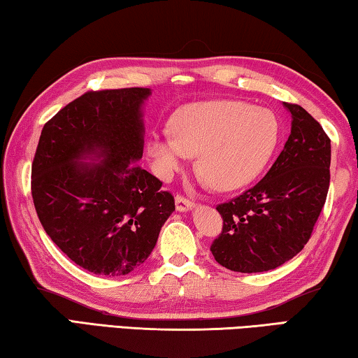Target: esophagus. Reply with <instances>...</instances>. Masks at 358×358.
Returning <instances> with one entry per match:
<instances>
[{
  "label": "esophagus",
  "instance_id": "1",
  "mask_svg": "<svg viewBox=\"0 0 358 358\" xmlns=\"http://www.w3.org/2000/svg\"><path fill=\"white\" fill-rule=\"evenodd\" d=\"M192 208H193V201L190 200V198L180 195V193L176 195V209H178V210H189Z\"/></svg>",
  "mask_w": 358,
  "mask_h": 358
}]
</instances>
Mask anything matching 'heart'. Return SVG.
Listing matches in <instances>:
<instances>
[{
    "label": "heart",
    "mask_w": 358,
    "mask_h": 358,
    "mask_svg": "<svg viewBox=\"0 0 358 358\" xmlns=\"http://www.w3.org/2000/svg\"><path fill=\"white\" fill-rule=\"evenodd\" d=\"M171 130L149 139L148 152L158 176L171 178L190 155L198 154V173L215 190L252 182L279 143L276 115L236 99L187 104L173 115Z\"/></svg>",
    "instance_id": "1"
}]
</instances>
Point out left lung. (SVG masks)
<instances>
[{
	"instance_id": "obj_1",
	"label": "left lung",
	"mask_w": 358,
	"mask_h": 358,
	"mask_svg": "<svg viewBox=\"0 0 358 358\" xmlns=\"http://www.w3.org/2000/svg\"><path fill=\"white\" fill-rule=\"evenodd\" d=\"M292 131L259 184L217 204L222 233L210 244L215 262L231 271H269L311 238L330 187V138L298 104L284 103Z\"/></svg>"
}]
</instances>
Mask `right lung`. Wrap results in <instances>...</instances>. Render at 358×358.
Here are the masks:
<instances>
[{
  "mask_svg": "<svg viewBox=\"0 0 358 358\" xmlns=\"http://www.w3.org/2000/svg\"><path fill=\"white\" fill-rule=\"evenodd\" d=\"M144 87L90 90L52 117L31 165L41 225L76 265L124 276L148 260L176 209L143 157ZM95 155L99 164L78 162Z\"/></svg>",
  "mask_w": 358,
  "mask_h": 358,
  "instance_id": "add662e5",
  "label": "right lung"
}]
</instances>
